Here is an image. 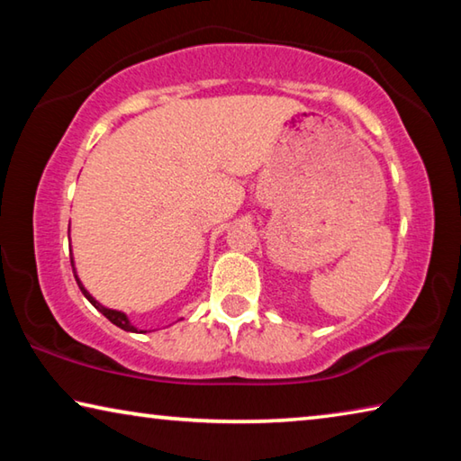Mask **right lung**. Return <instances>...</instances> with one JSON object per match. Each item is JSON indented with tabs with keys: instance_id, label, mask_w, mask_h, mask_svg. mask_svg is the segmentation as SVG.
I'll use <instances>...</instances> for the list:
<instances>
[{
	"instance_id": "obj_1",
	"label": "right lung",
	"mask_w": 461,
	"mask_h": 461,
	"mask_svg": "<svg viewBox=\"0 0 461 461\" xmlns=\"http://www.w3.org/2000/svg\"><path fill=\"white\" fill-rule=\"evenodd\" d=\"M71 267H73V272H75V262H73V258H71ZM75 280H77V285H79V288H81V293L87 296V301L91 303L93 307H95L99 313H104L109 321H112L113 325H118L120 330H123V331H131V333H146V331H138V327H134L130 323V319H128V315L126 313H122V311H115V309H107V307H104L101 305L99 301H95L93 299V296L89 294V291L87 288H85L83 285H81V280H79V276H77V272H75Z\"/></svg>"
}]
</instances>
